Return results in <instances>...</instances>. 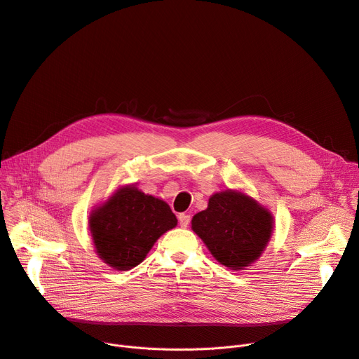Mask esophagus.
Instances as JSON below:
<instances>
[{
	"label": "esophagus",
	"mask_w": 359,
	"mask_h": 359,
	"mask_svg": "<svg viewBox=\"0 0 359 359\" xmlns=\"http://www.w3.org/2000/svg\"><path fill=\"white\" fill-rule=\"evenodd\" d=\"M177 218H179L180 226H183V228H186L189 225V222H190V215H187V213H179Z\"/></svg>",
	"instance_id": "esophagus-1"
}]
</instances>
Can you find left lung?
Masks as SVG:
<instances>
[{
	"label": "left lung",
	"instance_id": "8db88e82",
	"mask_svg": "<svg viewBox=\"0 0 359 359\" xmlns=\"http://www.w3.org/2000/svg\"><path fill=\"white\" fill-rule=\"evenodd\" d=\"M192 229L221 264L243 270L266 248L273 231L271 213L241 192L215 194L196 213Z\"/></svg>",
	"mask_w": 359,
	"mask_h": 359
}]
</instances>
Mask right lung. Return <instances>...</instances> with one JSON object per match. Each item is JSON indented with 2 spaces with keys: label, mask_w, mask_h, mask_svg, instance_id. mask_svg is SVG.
Listing matches in <instances>:
<instances>
[{
  "label": "right lung",
  "mask_w": 359,
  "mask_h": 359,
  "mask_svg": "<svg viewBox=\"0 0 359 359\" xmlns=\"http://www.w3.org/2000/svg\"><path fill=\"white\" fill-rule=\"evenodd\" d=\"M176 225L169 205L137 187L119 189L89 219L100 258L119 271L138 266L158 238Z\"/></svg>",
  "instance_id": "right-lung-1"
}]
</instances>
